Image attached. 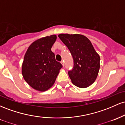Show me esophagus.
Segmentation results:
<instances>
[{"label": "esophagus", "mask_w": 125, "mask_h": 125, "mask_svg": "<svg viewBox=\"0 0 125 125\" xmlns=\"http://www.w3.org/2000/svg\"><path fill=\"white\" fill-rule=\"evenodd\" d=\"M61 63H62V64L63 65V66H64V62L63 61H61Z\"/></svg>", "instance_id": "obj_1"}]
</instances>
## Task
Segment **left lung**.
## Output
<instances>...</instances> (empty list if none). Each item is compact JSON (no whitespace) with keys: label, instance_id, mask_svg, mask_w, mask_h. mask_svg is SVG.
Returning <instances> with one entry per match:
<instances>
[{"label":"left lung","instance_id":"1","mask_svg":"<svg viewBox=\"0 0 125 125\" xmlns=\"http://www.w3.org/2000/svg\"><path fill=\"white\" fill-rule=\"evenodd\" d=\"M59 38L70 51L73 67L68 74L72 83L85 88L95 81L100 68V56L92 44L83 35L60 34Z\"/></svg>","mask_w":125,"mask_h":125}]
</instances>
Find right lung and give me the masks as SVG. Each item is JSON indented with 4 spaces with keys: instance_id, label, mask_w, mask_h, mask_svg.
Listing matches in <instances>:
<instances>
[{
    "instance_id": "obj_1",
    "label": "right lung",
    "mask_w": 125,
    "mask_h": 125,
    "mask_svg": "<svg viewBox=\"0 0 125 125\" xmlns=\"http://www.w3.org/2000/svg\"><path fill=\"white\" fill-rule=\"evenodd\" d=\"M56 36L38 39L29 46L21 66L24 79L34 89L44 92L53 85L62 65L51 51Z\"/></svg>"
}]
</instances>
